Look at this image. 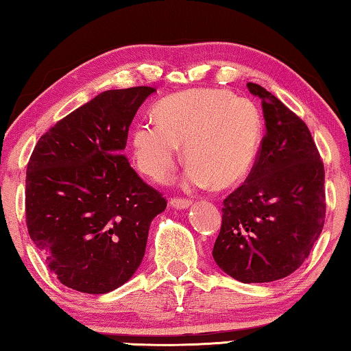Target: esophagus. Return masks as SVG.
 I'll return each instance as SVG.
<instances>
[{
    "label": "esophagus",
    "instance_id": "1",
    "mask_svg": "<svg viewBox=\"0 0 351 351\" xmlns=\"http://www.w3.org/2000/svg\"><path fill=\"white\" fill-rule=\"evenodd\" d=\"M191 203H192L191 199H187V198H171L170 199V204L176 209H186L191 206Z\"/></svg>",
    "mask_w": 351,
    "mask_h": 351
}]
</instances>
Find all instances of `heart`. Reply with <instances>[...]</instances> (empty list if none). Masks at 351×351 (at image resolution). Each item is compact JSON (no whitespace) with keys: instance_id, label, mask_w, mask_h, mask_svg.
Returning a JSON list of instances; mask_svg holds the SVG:
<instances>
[{"instance_id":"obj_1","label":"heart","mask_w":351,"mask_h":351,"mask_svg":"<svg viewBox=\"0 0 351 351\" xmlns=\"http://www.w3.org/2000/svg\"><path fill=\"white\" fill-rule=\"evenodd\" d=\"M156 121L132 131V153L143 175L165 181L184 143L186 184L217 189L234 186L248 173L263 138V119L247 98L225 88H192L154 106Z\"/></svg>"}]
</instances>
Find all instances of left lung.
I'll list each match as a JSON object with an SVG mask.
<instances>
[{
  "instance_id": "8db88e82",
  "label": "left lung",
  "mask_w": 351,
  "mask_h": 351,
  "mask_svg": "<svg viewBox=\"0 0 351 351\" xmlns=\"http://www.w3.org/2000/svg\"><path fill=\"white\" fill-rule=\"evenodd\" d=\"M265 136L242 186L223 199L213 256L242 282H270L293 274L325 223V169L304 121L259 84Z\"/></svg>"
}]
</instances>
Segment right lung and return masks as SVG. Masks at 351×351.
<instances>
[{
	"label": "right lung",
	"instance_id": "right-lung-1",
	"mask_svg": "<svg viewBox=\"0 0 351 351\" xmlns=\"http://www.w3.org/2000/svg\"><path fill=\"white\" fill-rule=\"evenodd\" d=\"M154 92L106 90L38 138L26 169V226L64 286L108 293L134 275L149 223L167 208L121 153L137 109Z\"/></svg>",
	"mask_w": 351,
	"mask_h": 351
}]
</instances>
